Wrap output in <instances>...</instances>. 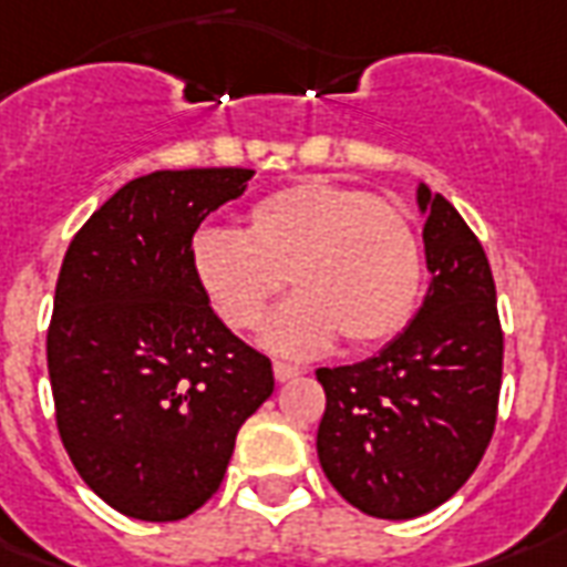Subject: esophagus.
<instances>
[{
    "label": "esophagus",
    "mask_w": 567,
    "mask_h": 567,
    "mask_svg": "<svg viewBox=\"0 0 567 567\" xmlns=\"http://www.w3.org/2000/svg\"><path fill=\"white\" fill-rule=\"evenodd\" d=\"M301 367H292V363H284V361H275V379L278 381H292L301 375Z\"/></svg>",
    "instance_id": "esophagus-1"
}]
</instances>
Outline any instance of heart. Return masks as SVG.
I'll use <instances>...</instances> for the list:
<instances>
[{
  "label": "heart",
  "instance_id": "obj_1",
  "mask_svg": "<svg viewBox=\"0 0 567 567\" xmlns=\"http://www.w3.org/2000/svg\"><path fill=\"white\" fill-rule=\"evenodd\" d=\"M197 287L234 331H254L269 305L266 343L313 354L343 337L349 349L390 343L414 319L423 254L414 227L388 200L331 179H301L260 197L245 234L204 227L188 248Z\"/></svg>",
  "mask_w": 567,
  "mask_h": 567
}]
</instances>
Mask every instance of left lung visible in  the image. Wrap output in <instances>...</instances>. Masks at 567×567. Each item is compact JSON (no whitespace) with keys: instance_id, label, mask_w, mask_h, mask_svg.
Returning <instances> with one entry per match:
<instances>
[{"instance_id":"obj_1","label":"left lung","mask_w":567,"mask_h":567,"mask_svg":"<svg viewBox=\"0 0 567 567\" xmlns=\"http://www.w3.org/2000/svg\"><path fill=\"white\" fill-rule=\"evenodd\" d=\"M432 284L405 331L352 367H322L316 452L363 515L411 520L471 480L497 423L503 328L488 257L458 209L416 188Z\"/></svg>"}]
</instances>
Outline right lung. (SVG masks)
Wrapping results in <instances>:
<instances>
[{
    "mask_svg": "<svg viewBox=\"0 0 567 567\" xmlns=\"http://www.w3.org/2000/svg\"><path fill=\"white\" fill-rule=\"evenodd\" d=\"M254 171H153L73 236L47 331L55 423L85 485L135 520H179L224 480L236 434L271 396V361L243 343L188 262L206 215Z\"/></svg>",
    "mask_w": 567,
    "mask_h": 567,
    "instance_id": "add662e5",
    "label": "right lung"
}]
</instances>
